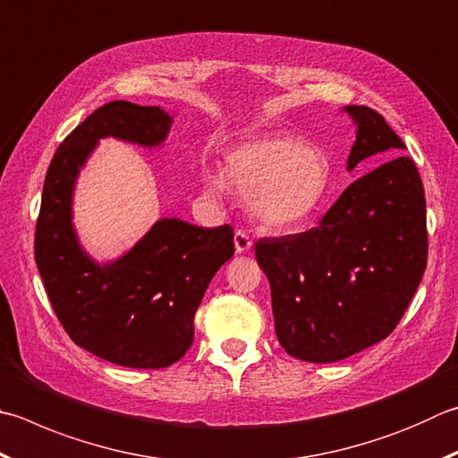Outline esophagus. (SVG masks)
Listing matches in <instances>:
<instances>
[{
  "mask_svg": "<svg viewBox=\"0 0 458 458\" xmlns=\"http://www.w3.org/2000/svg\"><path fill=\"white\" fill-rule=\"evenodd\" d=\"M234 248H236V252H248V250H250V248H252L250 236H248L246 232L238 230L236 234H234Z\"/></svg>",
  "mask_w": 458,
  "mask_h": 458,
  "instance_id": "1",
  "label": "esophagus"
}]
</instances>
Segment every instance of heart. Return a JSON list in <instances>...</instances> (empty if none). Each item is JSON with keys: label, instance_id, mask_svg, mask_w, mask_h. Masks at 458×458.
Instances as JSON below:
<instances>
[{"label": "heart", "instance_id": "1", "mask_svg": "<svg viewBox=\"0 0 458 458\" xmlns=\"http://www.w3.org/2000/svg\"><path fill=\"white\" fill-rule=\"evenodd\" d=\"M330 170L322 152L288 136H260L234 146L224 157V180L202 176V194L218 202L224 181L248 198L254 218L272 230L301 226L318 210L328 190Z\"/></svg>", "mask_w": 458, "mask_h": 458}]
</instances>
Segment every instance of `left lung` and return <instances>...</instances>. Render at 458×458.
Segmentation results:
<instances>
[{
	"mask_svg": "<svg viewBox=\"0 0 458 458\" xmlns=\"http://www.w3.org/2000/svg\"><path fill=\"white\" fill-rule=\"evenodd\" d=\"M356 140L346 168L374 157L316 228L262 238L276 336L306 362H336L385 340L427 270V202L419 170L380 114L346 106Z\"/></svg>",
	"mask_w": 458,
	"mask_h": 458,
	"instance_id": "1",
	"label": "left lung"
}]
</instances>
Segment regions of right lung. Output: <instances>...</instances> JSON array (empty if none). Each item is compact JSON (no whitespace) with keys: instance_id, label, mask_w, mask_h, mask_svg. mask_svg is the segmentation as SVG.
I'll return each instance as SVG.
<instances>
[{"instance_id":"1","label":"right lung","mask_w":458,"mask_h":458,"mask_svg":"<svg viewBox=\"0 0 458 458\" xmlns=\"http://www.w3.org/2000/svg\"><path fill=\"white\" fill-rule=\"evenodd\" d=\"M174 114L160 106L110 102L57 148L36 226V262L57 318L73 343L107 362L164 369L194 340V314L220 266L234 254L228 224L202 228L160 218L118 258L99 262L73 226V194L99 140L160 148Z\"/></svg>"}]
</instances>
